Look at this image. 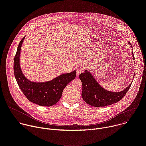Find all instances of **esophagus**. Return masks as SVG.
Instances as JSON below:
<instances>
[{
	"mask_svg": "<svg viewBox=\"0 0 146 146\" xmlns=\"http://www.w3.org/2000/svg\"><path fill=\"white\" fill-rule=\"evenodd\" d=\"M82 71H83V70H82V69H81V68L78 69L77 70V71H76V74H77V76H78L80 75V74Z\"/></svg>",
	"mask_w": 146,
	"mask_h": 146,
	"instance_id": "1",
	"label": "esophagus"
}]
</instances>
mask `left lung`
Wrapping results in <instances>:
<instances>
[{"mask_svg":"<svg viewBox=\"0 0 146 146\" xmlns=\"http://www.w3.org/2000/svg\"><path fill=\"white\" fill-rule=\"evenodd\" d=\"M128 42L130 47L132 48L129 41ZM132 50H133L132 48ZM132 52V57L134 60L133 53ZM79 77L82 85L81 96L83 100L88 104L96 107H105L118 102L123 98L132 84L131 82L128 86L120 92H114L103 88L96 81L90 71L86 69H85L84 73L80 74Z\"/></svg>","mask_w":146,"mask_h":146,"instance_id":"obj_1","label":"left lung"}]
</instances>
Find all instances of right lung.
<instances>
[{
	"label": "right lung",
	"mask_w": 146,
	"mask_h": 146,
	"mask_svg": "<svg viewBox=\"0 0 146 146\" xmlns=\"http://www.w3.org/2000/svg\"><path fill=\"white\" fill-rule=\"evenodd\" d=\"M24 36L18 46L14 61V72L17 82L27 99L40 106L50 107L61 99L66 86L76 77V70L62 74L53 80L45 82H34L23 74L20 65L21 47Z\"/></svg>",
	"instance_id": "1"
}]
</instances>
